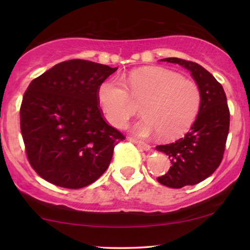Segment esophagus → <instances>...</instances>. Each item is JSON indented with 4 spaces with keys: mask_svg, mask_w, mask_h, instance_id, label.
<instances>
[{
    "mask_svg": "<svg viewBox=\"0 0 250 250\" xmlns=\"http://www.w3.org/2000/svg\"><path fill=\"white\" fill-rule=\"evenodd\" d=\"M128 140H129V141H131L132 143H134L135 146H139V147H140V149L145 150V151H149V150L151 149V146H150L149 145H147V143H145V142H142V141H139V140H137V139L128 138Z\"/></svg>",
    "mask_w": 250,
    "mask_h": 250,
    "instance_id": "esophagus-1",
    "label": "esophagus"
}]
</instances>
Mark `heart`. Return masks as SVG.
<instances>
[{
    "mask_svg": "<svg viewBox=\"0 0 250 250\" xmlns=\"http://www.w3.org/2000/svg\"><path fill=\"white\" fill-rule=\"evenodd\" d=\"M130 94L118 80H108L98 90L101 111L110 125L124 128L142 104V120L133 125L140 137L159 133L163 140H173L189 129L201 105L197 84L174 71L150 67L134 73L128 79ZM134 100L132 101V99Z\"/></svg>",
    "mask_w": 250,
    "mask_h": 250,
    "instance_id": "1",
    "label": "heart"
}]
</instances>
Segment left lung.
<instances>
[{
  "label": "left lung",
  "instance_id": "8db88e82",
  "mask_svg": "<svg viewBox=\"0 0 250 250\" xmlns=\"http://www.w3.org/2000/svg\"><path fill=\"white\" fill-rule=\"evenodd\" d=\"M161 61L191 71L201 91L200 110L191 130L175 142L155 147L168 155L172 163L158 182L167 188H181L204 181L219 167L229 130V109L222 84L204 67L175 57Z\"/></svg>",
  "mask_w": 250,
  "mask_h": 250
}]
</instances>
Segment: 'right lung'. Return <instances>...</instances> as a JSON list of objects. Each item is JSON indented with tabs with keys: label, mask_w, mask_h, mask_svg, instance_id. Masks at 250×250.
I'll list each match as a JSON object with an SVG mask.
<instances>
[{
	"label": "right lung",
	"mask_w": 250,
	"mask_h": 250,
	"mask_svg": "<svg viewBox=\"0 0 250 250\" xmlns=\"http://www.w3.org/2000/svg\"><path fill=\"white\" fill-rule=\"evenodd\" d=\"M117 69L71 59L29 83L21 104V131L29 164L42 179L82 188L107 170L125 137L104 121L98 90Z\"/></svg>",
	"instance_id": "obj_1"
}]
</instances>
